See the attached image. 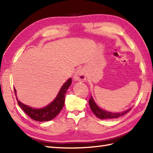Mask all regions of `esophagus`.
<instances>
[{
  "instance_id": "esophagus-1",
  "label": "esophagus",
  "mask_w": 153,
  "mask_h": 153,
  "mask_svg": "<svg viewBox=\"0 0 153 153\" xmlns=\"http://www.w3.org/2000/svg\"><path fill=\"white\" fill-rule=\"evenodd\" d=\"M74 80L77 81V82H85L86 80V74L85 71L83 69L78 70L76 73L75 74L74 76Z\"/></svg>"
}]
</instances>
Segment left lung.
Listing matches in <instances>:
<instances>
[{
    "mask_svg": "<svg viewBox=\"0 0 153 153\" xmlns=\"http://www.w3.org/2000/svg\"><path fill=\"white\" fill-rule=\"evenodd\" d=\"M89 104L90 106V108L91 109L93 112L95 114V116L100 119H112V118H117L118 117L123 116L126 114V113H128L129 111H130L131 108H129L128 110H126V111H123L122 112H118V113H115V112H110L106 111V110H102L99 107L96 105V103L94 101L93 97L91 96L89 100Z\"/></svg>",
    "mask_w": 153,
    "mask_h": 153,
    "instance_id": "8db88e82",
    "label": "left lung"
}]
</instances>
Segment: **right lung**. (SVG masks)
Returning a JSON list of instances; mask_svg holds the SVG:
<instances>
[{"label": "right lung", "mask_w": 153, "mask_h": 153, "mask_svg": "<svg viewBox=\"0 0 153 153\" xmlns=\"http://www.w3.org/2000/svg\"><path fill=\"white\" fill-rule=\"evenodd\" d=\"M71 84V79L70 78L66 81L62 87H61L59 93H58L56 98L51 102L49 105L46 106L43 108L37 109L31 108L30 106L25 105L24 104L22 103L19 100L17 99V101L19 107L30 117L35 121L39 122H47L50 121L56 117L59 112L62 109L64 100H65V94H66L68 89ZM15 95H16V89L14 88Z\"/></svg>", "instance_id": "right-lung-1"}]
</instances>
